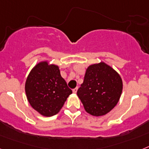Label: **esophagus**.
<instances>
[{
  "instance_id": "1",
  "label": "esophagus",
  "mask_w": 149,
  "mask_h": 149,
  "mask_svg": "<svg viewBox=\"0 0 149 149\" xmlns=\"http://www.w3.org/2000/svg\"><path fill=\"white\" fill-rule=\"evenodd\" d=\"M77 90H78V87L73 88V89H72V92H73V93H77Z\"/></svg>"
}]
</instances>
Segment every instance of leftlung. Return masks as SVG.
Masks as SVG:
<instances>
[{
    "label": "left lung",
    "instance_id": "1",
    "mask_svg": "<svg viewBox=\"0 0 149 149\" xmlns=\"http://www.w3.org/2000/svg\"><path fill=\"white\" fill-rule=\"evenodd\" d=\"M122 90L123 82L120 75L102 62L87 68L77 95L86 112L98 117L107 113L116 106Z\"/></svg>",
    "mask_w": 149,
    "mask_h": 149
}]
</instances>
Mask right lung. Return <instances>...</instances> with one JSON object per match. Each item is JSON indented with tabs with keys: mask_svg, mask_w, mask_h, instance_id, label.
<instances>
[{
	"mask_svg": "<svg viewBox=\"0 0 149 149\" xmlns=\"http://www.w3.org/2000/svg\"><path fill=\"white\" fill-rule=\"evenodd\" d=\"M27 99L33 108L45 117L60 111L72 90L62 78L59 67L41 62L29 74L25 86Z\"/></svg>",
	"mask_w": 149,
	"mask_h": 149,
	"instance_id": "obj_1",
	"label": "right lung"
}]
</instances>
